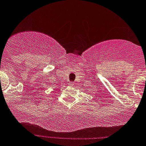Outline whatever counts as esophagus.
Returning a JSON list of instances; mask_svg holds the SVG:
<instances>
[{
  "mask_svg": "<svg viewBox=\"0 0 146 146\" xmlns=\"http://www.w3.org/2000/svg\"><path fill=\"white\" fill-rule=\"evenodd\" d=\"M68 84H69L70 87H73V86H74V83H73V82H70Z\"/></svg>",
  "mask_w": 146,
  "mask_h": 146,
  "instance_id": "obj_1",
  "label": "esophagus"
}]
</instances>
